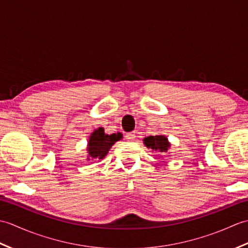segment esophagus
Instances as JSON below:
<instances>
[{"mask_svg":"<svg viewBox=\"0 0 248 248\" xmlns=\"http://www.w3.org/2000/svg\"><path fill=\"white\" fill-rule=\"evenodd\" d=\"M125 140H129V141H132L135 140V133L134 132H131V133H128L127 135H125Z\"/></svg>","mask_w":248,"mask_h":248,"instance_id":"esophagus-1","label":"esophagus"}]
</instances>
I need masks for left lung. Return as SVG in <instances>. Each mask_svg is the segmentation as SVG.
<instances>
[{
    "label": "left lung",
    "mask_w": 248,
    "mask_h": 248,
    "mask_svg": "<svg viewBox=\"0 0 248 248\" xmlns=\"http://www.w3.org/2000/svg\"><path fill=\"white\" fill-rule=\"evenodd\" d=\"M143 141L147 148L151 149L152 151L159 152V154H165V152H167L168 148L171 146L166 136L162 134L155 136H147V138L143 140Z\"/></svg>",
    "instance_id": "8db88e82"
}]
</instances>
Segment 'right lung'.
Here are the masks:
<instances>
[{
  "label": "right lung",
  "instance_id": "obj_1",
  "mask_svg": "<svg viewBox=\"0 0 248 248\" xmlns=\"http://www.w3.org/2000/svg\"><path fill=\"white\" fill-rule=\"evenodd\" d=\"M121 139H123V135L120 133L108 135L105 134L104 129L102 127L94 129L93 132L89 135L87 141L86 160L88 161L93 159H104L108 154L109 149L112 148V146Z\"/></svg>",
  "mask_w": 248,
  "mask_h": 248
}]
</instances>
